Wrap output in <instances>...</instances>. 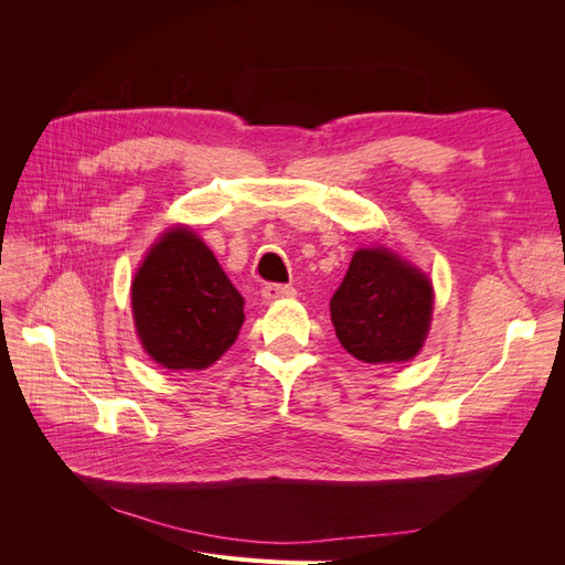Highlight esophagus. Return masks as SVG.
I'll list each match as a JSON object with an SVG mask.
<instances>
[{
	"instance_id": "1",
	"label": "esophagus",
	"mask_w": 565,
	"mask_h": 565,
	"mask_svg": "<svg viewBox=\"0 0 565 565\" xmlns=\"http://www.w3.org/2000/svg\"><path fill=\"white\" fill-rule=\"evenodd\" d=\"M295 287L292 285H278V282H268L262 287V297L264 299H285V297H295Z\"/></svg>"
}]
</instances>
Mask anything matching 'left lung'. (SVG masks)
<instances>
[{
    "label": "left lung",
    "instance_id": "8db88e82",
    "mask_svg": "<svg viewBox=\"0 0 565 565\" xmlns=\"http://www.w3.org/2000/svg\"><path fill=\"white\" fill-rule=\"evenodd\" d=\"M337 339L363 363H405L429 334L434 287L384 247L358 249L330 301Z\"/></svg>",
    "mask_w": 565,
    "mask_h": 565
}]
</instances>
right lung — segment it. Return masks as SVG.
Returning <instances> with one entry per match:
<instances>
[{
  "mask_svg": "<svg viewBox=\"0 0 565 565\" xmlns=\"http://www.w3.org/2000/svg\"><path fill=\"white\" fill-rule=\"evenodd\" d=\"M245 299L212 249L185 226L150 247L131 282V313L146 353L167 370H204L241 334Z\"/></svg>",
  "mask_w": 565,
  "mask_h": 565,
  "instance_id": "right-lung-1",
  "label": "right lung"
}]
</instances>
